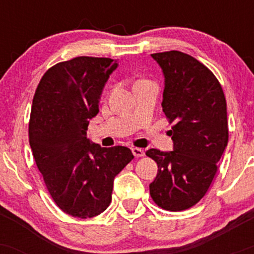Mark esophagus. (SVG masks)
<instances>
[{"mask_svg": "<svg viewBox=\"0 0 254 254\" xmlns=\"http://www.w3.org/2000/svg\"><path fill=\"white\" fill-rule=\"evenodd\" d=\"M132 154H133V156H136V157H142V156H144V150H142V149H139V148H132Z\"/></svg>", "mask_w": 254, "mask_h": 254, "instance_id": "esophagus-1", "label": "esophagus"}]
</instances>
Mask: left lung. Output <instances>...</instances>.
Instances as JSON below:
<instances>
[{
  "label": "left lung",
  "instance_id": "8db88e82",
  "mask_svg": "<svg viewBox=\"0 0 254 254\" xmlns=\"http://www.w3.org/2000/svg\"><path fill=\"white\" fill-rule=\"evenodd\" d=\"M165 76L162 111L172 127L173 150H147L157 164L149 185L160 208L182 211L210 188L228 143L227 103L220 82L196 58L180 51L153 54Z\"/></svg>",
  "mask_w": 254,
  "mask_h": 254
}]
</instances>
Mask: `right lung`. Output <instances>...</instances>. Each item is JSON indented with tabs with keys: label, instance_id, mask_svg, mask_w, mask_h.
<instances>
[{
	"label": "right lung",
	"instance_id": "obj_1",
	"mask_svg": "<svg viewBox=\"0 0 254 254\" xmlns=\"http://www.w3.org/2000/svg\"><path fill=\"white\" fill-rule=\"evenodd\" d=\"M117 61L75 57L51 66L38 84L28 136L52 199L74 217L101 214L112 199L115 177L133 159L129 148H103L87 138L89 119Z\"/></svg>",
	"mask_w": 254,
	"mask_h": 254
}]
</instances>
